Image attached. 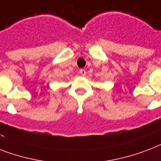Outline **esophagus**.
<instances>
[{
    "mask_svg": "<svg viewBox=\"0 0 161 161\" xmlns=\"http://www.w3.org/2000/svg\"><path fill=\"white\" fill-rule=\"evenodd\" d=\"M80 75H83V76H84V75H86V70H85V69H81L80 70Z\"/></svg>",
    "mask_w": 161,
    "mask_h": 161,
    "instance_id": "1",
    "label": "esophagus"
}]
</instances>
